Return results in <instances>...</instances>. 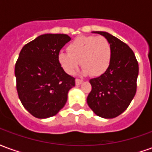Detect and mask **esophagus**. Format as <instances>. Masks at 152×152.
<instances>
[{
  "instance_id": "obj_1",
  "label": "esophagus",
  "mask_w": 152,
  "mask_h": 152,
  "mask_svg": "<svg viewBox=\"0 0 152 152\" xmlns=\"http://www.w3.org/2000/svg\"><path fill=\"white\" fill-rule=\"evenodd\" d=\"M82 82H83L82 80L76 79V86H79V85H80V84H81Z\"/></svg>"
}]
</instances>
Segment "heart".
Returning <instances> with one entry per match:
<instances>
[{
  "mask_svg": "<svg viewBox=\"0 0 152 152\" xmlns=\"http://www.w3.org/2000/svg\"><path fill=\"white\" fill-rule=\"evenodd\" d=\"M66 51L67 53L58 55V62L70 76L76 73L80 63L84 66V75L92 73L94 76H102L107 71L112 61L111 44L103 37H79L67 45Z\"/></svg>",
  "mask_w": 152,
  "mask_h": 152,
  "instance_id": "b5f03b06",
  "label": "heart"
}]
</instances>
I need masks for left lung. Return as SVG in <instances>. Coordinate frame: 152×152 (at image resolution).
Instances as JSON below:
<instances>
[{"instance_id": "1", "label": "left lung", "mask_w": 152, "mask_h": 152, "mask_svg": "<svg viewBox=\"0 0 152 152\" xmlns=\"http://www.w3.org/2000/svg\"><path fill=\"white\" fill-rule=\"evenodd\" d=\"M93 32L108 40L112 56L107 71L89 80L92 90L87 97V103L97 115L112 119L123 113L134 99L138 63L133 50L123 41L106 31Z\"/></svg>"}]
</instances>
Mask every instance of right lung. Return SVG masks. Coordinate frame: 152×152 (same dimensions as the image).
<instances>
[{
    "label": "right lung",
    "instance_id": "1",
    "mask_svg": "<svg viewBox=\"0 0 152 152\" xmlns=\"http://www.w3.org/2000/svg\"><path fill=\"white\" fill-rule=\"evenodd\" d=\"M70 40L66 34L40 35L19 53L15 68L17 92L24 108L35 117L55 115L75 86V78L58 62L60 50Z\"/></svg>",
    "mask_w": 152,
    "mask_h": 152
}]
</instances>
